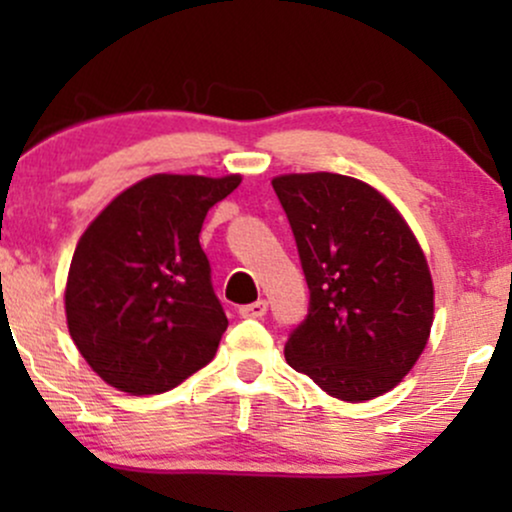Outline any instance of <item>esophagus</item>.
<instances>
[{
  "instance_id": "obj_1",
  "label": "esophagus",
  "mask_w": 512,
  "mask_h": 512,
  "mask_svg": "<svg viewBox=\"0 0 512 512\" xmlns=\"http://www.w3.org/2000/svg\"><path fill=\"white\" fill-rule=\"evenodd\" d=\"M240 317H248V320H255V317H262L267 313V301H255L248 305H240Z\"/></svg>"
}]
</instances>
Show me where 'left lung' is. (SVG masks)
Returning a JSON list of instances; mask_svg holds the SVG:
<instances>
[{"label": "left lung", "instance_id": "obj_1", "mask_svg": "<svg viewBox=\"0 0 512 512\" xmlns=\"http://www.w3.org/2000/svg\"><path fill=\"white\" fill-rule=\"evenodd\" d=\"M272 187L310 291L286 361L344 402L392 390L433 325V281L414 233L378 190L346 175L293 173Z\"/></svg>", "mask_w": 512, "mask_h": 512}]
</instances>
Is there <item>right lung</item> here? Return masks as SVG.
<instances>
[{
  "instance_id": "1",
  "label": "right lung",
  "mask_w": 512,
  "mask_h": 512,
  "mask_svg": "<svg viewBox=\"0 0 512 512\" xmlns=\"http://www.w3.org/2000/svg\"><path fill=\"white\" fill-rule=\"evenodd\" d=\"M238 185L240 175H151L86 228L64 308L76 349L108 385L158 395L214 358L228 317L199 233Z\"/></svg>"
}]
</instances>
